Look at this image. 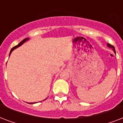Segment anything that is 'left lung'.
Wrapping results in <instances>:
<instances>
[{
	"instance_id": "obj_1",
	"label": "left lung",
	"mask_w": 123,
	"mask_h": 123,
	"mask_svg": "<svg viewBox=\"0 0 123 123\" xmlns=\"http://www.w3.org/2000/svg\"><path fill=\"white\" fill-rule=\"evenodd\" d=\"M107 46L109 47V48H112L113 51L114 52V53L116 54V51H115V48L114 46H112V45H111V44H110L109 43H107Z\"/></svg>"
}]
</instances>
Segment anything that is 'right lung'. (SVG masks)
Masks as SVG:
<instances>
[{"instance_id": "obj_1", "label": "right lung", "mask_w": 123, "mask_h": 123, "mask_svg": "<svg viewBox=\"0 0 123 123\" xmlns=\"http://www.w3.org/2000/svg\"><path fill=\"white\" fill-rule=\"evenodd\" d=\"M29 37H27V38H25V39H24V40H22V41H21V42H20V43H19V44H17L16 46H14L13 48H12V49H11V51H10V53H9V56H10L11 54V52H12V51H13V50H14V49H16V48H18L19 46H21V45H22V44H24V43L26 42V41H27L28 40H29ZM45 99H44V100H45ZM30 103V104H34V103Z\"/></svg>"}]
</instances>
